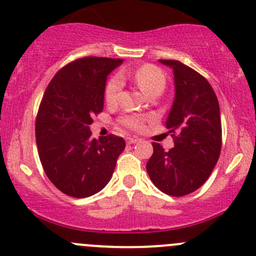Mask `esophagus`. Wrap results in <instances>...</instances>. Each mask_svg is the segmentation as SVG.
Instances as JSON below:
<instances>
[{
  "label": "esophagus",
  "mask_w": 256,
  "mask_h": 256,
  "mask_svg": "<svg viewBox=\"0 0 256 256\" xmlns=\"http://www.w3.org/2000/svg\"><path fill=\"white\" fill-rule=\"evenodd\" d=\"M126 142H128V145H132V144H136V142H138V138H126Z\"/></svg>",
  "instance_id": "1"
}]
</instances>
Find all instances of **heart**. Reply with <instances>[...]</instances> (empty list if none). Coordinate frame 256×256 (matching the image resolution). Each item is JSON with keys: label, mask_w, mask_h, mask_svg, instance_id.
I'll return each instance as SVG.
<instances>
[{"label": "heart", "mask_w": 256, "mask_h": 256, "mask_svg": "<svg viewBox=\"0 0 256 256\" xmlns=\"http://www.w3.org/2000/svg\"><path fill=\"white\" fill-rule=\"evenodd\" d=\"M122 76L124 75L115 76L106 85L105 100L110 105L116 104L120 98L121 88H122V81H121ZM132 78L140 88V90L148 96L155 90H164V86H165V75L160 68L154 65L141 66L140 68L135 71ZM120 122L128 128L140 130V128H142L145 118L138 115H126L120 118Z\"/></svg>", "instance_id": "heart-1"}]
</instances>
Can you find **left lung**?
<instances>
[{
  "label": "left lung",
  "instance_id": "left-lung-1",
  "mask_svg": "<svg viewBox=\"0 0 256 256\" xmlns=\"http://www.w3.org/2000/svg\"><path fill=\"white\" fill-rule=\"evenodd\" d=\"M174 71L175 98L166 120L174 148L152 144L146 170L154 185L171 196L198 190L209 178L222 150L219 101L204 76L175 60H158Z\"/></svg>",
  "mask_w": 256,
  "mask_h": 256
}]
</instances>
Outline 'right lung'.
I'll list each match as a JSON object with an SVG mask.
<instances>
[{
    "label": "right lung",
    "mask_w": 256,
    "mask_h": 256,
    "mask_svg": "<svg viewBox=\"0 0 256 256\" xmlns=\"http://www.w3.org/2000/svg\"><path fill=\"white\" fill-rule=\"evenodd\" d=\"M121 58L82 57L70 62L47 86L36 118V142L47 178L64 194L88 198L112 178L125 140L91 138L92 116L104 108L108 76Z\"/></svg>",
    "instance_id": "add662e5"
}]
</instances>
